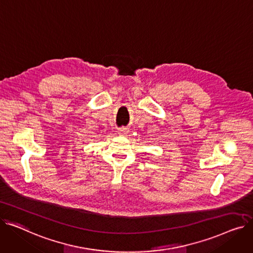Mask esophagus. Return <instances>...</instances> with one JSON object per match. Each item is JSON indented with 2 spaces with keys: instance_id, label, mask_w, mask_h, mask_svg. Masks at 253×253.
<instances>
[{
  "instance_id": "obj_1",
  "label": "esophagus",
  "mask_w": 253,
  "mask_h": 253,
  "mask_svg": "<svg viewBox=\"0 0 253 253\" xmlns=\"http://www.w3.org/2000/svg\"><path fill=\"white\" fill-rule=\"evenodd\" d=\"M126 133H128V129L127 128L119 129V134H121V135H123V134H126Z\"/></svg>"
}]
</instances>
